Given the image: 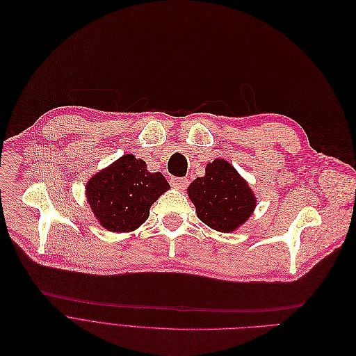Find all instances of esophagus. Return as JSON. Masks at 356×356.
Listing matches in <instances>:
<instances>
[{"label": "esophagus", "instance_id": "1", "mask_svg": "<svg viewBox=\"0 0 356 356\" xmlns=\"http://www.w3.org/2000/svg\"><path fill=\"white\" fill-rule=\"evenodd\" d=\"M171 184L177 190H185L188 187V179L181 178V177H174V178H171Z\"/></svg>", "mask_w": 356, "mask_h": 356}]
</instances>
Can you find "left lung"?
Listing matches in <instances>:
<instances>
[{
	"label": "left lung",
	"mask_w": 356,
	"mask_h": 356,
	"mask_svg": "<svg viewBox=\"0 0 356 356\" xmlns=\"http://www.w3.org/2000/svg\"><path fill=\"white\" fill-rule=\"evenodd\" d=\"M188 195L201 222L225 233L243 225L257 206L248 182L223 159L207 165L206 175L191 182Z\"/></svg>",
	"instance_id": "1"
}]
</instances>
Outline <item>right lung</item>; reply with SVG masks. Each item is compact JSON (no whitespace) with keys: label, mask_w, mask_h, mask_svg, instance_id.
Here are the masks:
<instances>
[{"label":"right lung","mask_w":356,"mask_h":356,"mask_svg":"<svg viewBox=\"0 0 356 356\" xmlns=\"http://www.w3.org/2000/svg\"><path fill=\"white\" fill-rule=\"evenodd\" d=\"M168 188L161 172H147L145 161L124 155L90 179L87 198L106 229L131 232L146 222L150 206Z\"/></svg>","instance_id":"add662e5"}]
</instances>
